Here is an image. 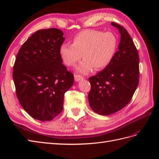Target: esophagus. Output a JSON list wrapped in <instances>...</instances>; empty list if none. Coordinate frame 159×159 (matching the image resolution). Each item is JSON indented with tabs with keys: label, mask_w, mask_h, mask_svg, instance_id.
Masks as SVG:
<instances>
[{
	"label": "esophagus",
	"mask_w": 159,
	"mask_h": 159,
	"mask_svg": "<svg viewBox=\"0 0 159 159\" xmlns=\"http://www.w3.org/2000/svg\"><path fill=\"white\" fill-rule=\"evenodd\" d=\"M83 79V77L82 76L77 75V74H75V75H74V80H75L76 82L80 81V80H81Z\"/></svg>",
	"instance_id": "34e87169"
}]
</instances>
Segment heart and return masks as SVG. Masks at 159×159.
I'll use <instances>...</instances> for the list:
<instances>
[{
  "mask_svg": "<svg viewBox=\"0 0 159 159\" xmlns=\"http://www.w3.org/2000/svg\"><path fill=\"white\" fill-rule=\"evenodd\" d=\"M118 40L112 32L103 33L96 30H84L72 39V44L61 45L59 53L64 63L71 67L83 57L84 61L76 67L78 72L87 74L93 67L102 70L109 66L116 52Z\"/></svg>",
  "mask_w": 159,
  "mask_h": 159,
  "instance_id": "obj_1",
  "label": "heart"
}]
</instances>
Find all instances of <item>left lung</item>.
I'll list each match as a JSON object with an SVG mask.
<instances>
[{"instance_id":"1","label":"left lung","mask_w":159,"mask_h":159,"mask_svg":"<svg viewBox=\"0 0 159 159\" xmlns=\"http://www.w3.org/2000/svg\"><path fill=\"white\" fill-rule=\"evenodd\" d=\"M121 37L112 61L96 75L89 78V106L94 112L108 116L121 110L130 102L139 84V55L135 46L123 26L116 22Z\"/></svg>"}]
</instances>
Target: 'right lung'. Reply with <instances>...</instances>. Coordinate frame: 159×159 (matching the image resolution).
Masks as SVG:
<instances>
[{
  "label": "right lung",
  "instance_id": "add662e5",
  "mask_svg": "<svg viewBox=\"0 0 159 159\" xmlns=\"http://www.w3.org/2000/svg\"><path fill=\"white\" fill-rule=\"evenodd\" d=\"M65 38L56 28L39 30L17 54L13 79L20 104L30 116L50 121L63 110L74 75L63 65L59 48Z\"/></svg>",
  "mask_w": 159,
  "mask_h": 159
}]
</instances>
